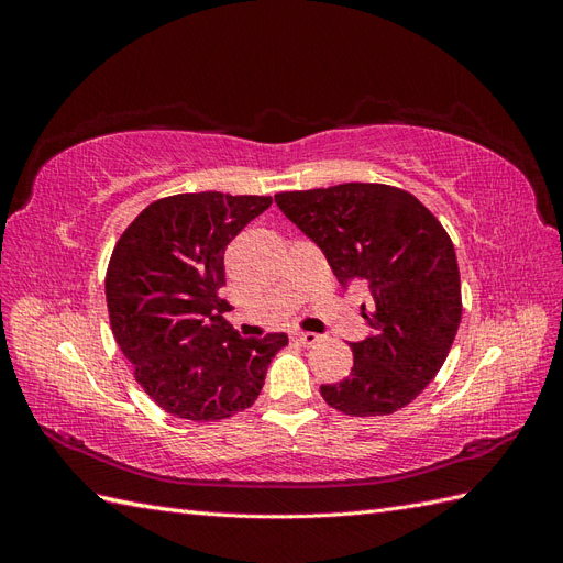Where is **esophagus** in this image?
Listing matches in <instances>:
<instances>
[{
    "mask_svg": "<svg viewBox=\"0 0 563 563\" xmlns=\"http://www.w3.org/2000/svg\"><path fill=\"white\" fill-rule=\"evenodd\" d=\"M294 340H296V343H300L302 347H312V345L319 343V335L317 333H308V331H296Z\"/></svg>",
    "mask_w": 563,
    "mask_h": 563,
    "instance_id": "1",
    "label": "esophagus"
}]
</instances>
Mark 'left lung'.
<instances>
[{"label": "left lung", "instance_id": "8db88e82", "mask_svg": "<svg viewBox=\"0 0 563 563\" xmlns=\"http://www.w3.org/2000/svg\"><path fill=\"white\" fill-rule=\"evenodd\" d=\"M282 213L323 251L340 286H362L371 333L352 347V373L321 385L345 416H389L411 404L444 366L463 300L446 230L406 190L343 183L275 195Z\"/></svg>", "mask_w": 563, "mask_h": 563}]
</instances>
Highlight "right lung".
<instances>
[{
	"label": "right lung",
	"mask_w": 563,
	"mask_h": 563,
	"mask_svg": "<svg viewBox=\"0 0 563 563\" xmlns=\"http://www.w3.org/2000/svg\"><path fill=\"white\" fill-rule=\"evenodd\" d=\"M272 197L190 192L152 201L119 236L106 277L110 327L166 413L211 422L258 399L286 333L242 338L223 317L225 249Z\"/></svg>",
	"instance_id": "add662e5"
}]
</instances>
